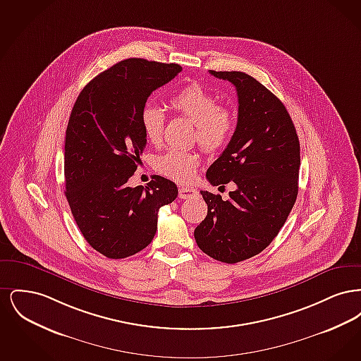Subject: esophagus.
Masks as SVG:
<instances>
[{
    "instance_id": "34e87169",
    "label": "esophagus",
    "mask_w": 361,
    "mask_h": 361,
    "mask_svg": "<svg viewBox=\"0 0 361 361\" xmlns=\"http://www.w3.org/2000/svg\"><path fill=\"white\" fill-rule=\"evenodd\" d=\"M197 195V190L193 188H185V187H181L178 189V196L180 199H190L193 196Z\"/></svg>"
}]
</instances>
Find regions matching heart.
Listing matches in <instances>:
<instances>
[{"label":"heart","instance_id":"1","mask_svg":"<svg viewBox=\"0 0 361 361\" xmlns=\"http://www.w3.org/2000/svg\"><path fill=\"white\" fill-rule=\"evenodd\" d=\"M171 106L196 126V139L209 153L222 150L234 131V115L215 96L199 84H190L171 99ZM140 126L146 139L159 143L165 127V114L155 104H146L140 111ZM199 155L184 150H168L155 161V169L173 181L190 183L199 166Z\"/></svg>","mask_w":361,"mask_h":361}]
</instances>
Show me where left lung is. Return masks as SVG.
I'll return each mask as SVG.
<instances>
[{"label":"left lung","instance_id":"obj_1","mask_svg":"<svg viewBox=\"0 0 361 361\" xmlns=\"http://www.w3.org/2000/svg\"><path fill=\"white\" fill-rule=\"evenodd\" d=\"M209 73L235 86L238 121L207 180L224 188L234 183L235 190L228 200L200 190L208 211L195 240L209 257L235 264L261 253L286 224L298 196L300 145L284 104L256 78L242 71Z\"/></svg>","mask_w":361,"mask_h":361}]
</instances>
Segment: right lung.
<instances>
[{"label": "right lung", "instance_id": "obj_1", "mask_svg": "<svg viewBox=\"0 0 361 361\" xmlns=\"http://www.w3.org/2000/svg\"><path fill=\"white\" fill-rule=\"evenodd\" d=\"M183 70L142 58L121 61L78 94L65 139V195L86 242L108 258L145 249L157 231L158 211L177 197V185L154 176L131 188L146 147L140 111L149 96Z\"/></svg>", "mask_w": 361, "mask_h": 361}]
</instances>
